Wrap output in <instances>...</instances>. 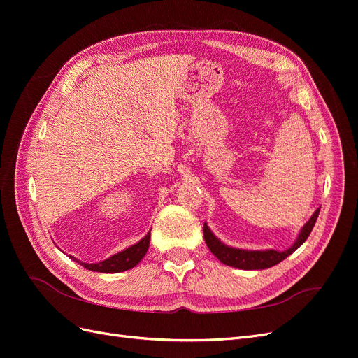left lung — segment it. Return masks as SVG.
<instances>
[{"label":"left lung","mask_w":358,"mask_h":358,"mask_svg":"<svg viewBox=\"0 0 358 358\" xmlns=\"http://www.w3.org/2000/svg\"><path fill=\"white\" fill-rule=\"evenodd\" d=\"M320 209L312 213L309 221L301 227V230L297 236L296 242L292 243L285 251H276V249H264V251H251V249H239V248H233L225 245L221 242L218 237H216L212 230L208 227V224L204 222L203 225V233H204V241L208 248L210 249V252L220 259L221 263L231 266L236 268H242V270H263L273 267L278 263L282 262L288 255L296 251L297 248H300L305 241L309 237L313 225L317 222Z\"/></svg>","instance_id":"left-lung-1"}]
</instances>
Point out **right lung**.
<instances>
[{
  "label": "right lung",
  "instance_id": "right-lung-1",
  "mask_svg": "<svg viewBox=\"0 0 358 358\" xmlns=\"http://www.w3.org/2000/svg\"><path fill=\"white\" fill-rule=\"evenodd\" d=\"M149 239H150V231L143 237L142 241H138L137 243L128 246L124 251L117 252L109 258L103 259V262L99 263H83L80 259L74 258L70 255L73 262L79 263L85 268L92 270V272H100V273H119V272H125V270H129L136 267L142 258L146 255V251L149 248Z\"/></svg>",
  "mask_w": 358,
  "mask_h": 358
}]
</instances>
